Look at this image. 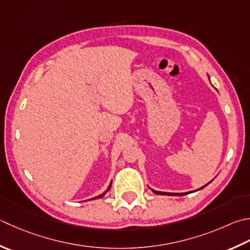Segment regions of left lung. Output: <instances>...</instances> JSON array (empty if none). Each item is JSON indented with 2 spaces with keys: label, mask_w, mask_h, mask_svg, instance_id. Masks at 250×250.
<instances>
[{
  "label": "left lung",
  "mask_w": 250,
  "mask_h": 250,
  "mask_svg": "<svg viewBox=\"0 0 250 250\" xmlns=\"http://www.w3.org/2000/svg\"><path fill=\"white\" fill-rule=\"evenodd\" d=\"M210 183V182H209ZM208 183V184H209ZM207 185V184H206ZM206 185H205V187H206ZM205 187H203V188H200L199 189H202V188H204ZM153 190V192L155 193V194H157V195H172V196H174V195H179V196H182V195H187L188 193H179V194H174V193H164V192H158V190H154V189H151Z\"/></svg>",
  "instance_id": "left-lung-1"
}]
</instances>
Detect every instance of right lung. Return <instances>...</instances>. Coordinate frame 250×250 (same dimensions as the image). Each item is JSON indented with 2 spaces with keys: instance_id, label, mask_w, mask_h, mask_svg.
I'll list each match as a JSON object with an SVG mask.
<instances>
[{
  "instance_id": "right-lung-1",
  "label": "right lung",
  "mask_w": 250,
  "mask_h": 250,
  "mask_svg": "<svg viewBox=\"0 0 250 250\" xmlns=\"http://www.w3.org/2000/svg\"><path fill=\"white\" fill-rule=\"evenodd\" d=\"M110 187H111V184L109 185V187H108V188H107L106 189V192L105 193H103V194H101V195H99V196H97V197H94V198H93V199H95V198H102L103 196H104V195L107 193V192H108V190H109V188H110Z\"/></svg>"
}]
</instances>
